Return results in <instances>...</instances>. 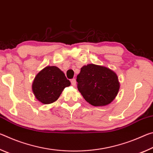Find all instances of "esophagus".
I'll list each match as a JSON object with an SVG mask.
<instances>
[{"instance_id":"34e87169","label":"esophagus","mask_w":153,"mask_h":153,"mask_svg":"<svg viewBox=\"0 0 153 153\" xmlns=\"http://www.w3.org/2000/svg\"><path fill=\"white\" fill-rule=\"evenodd\" d=\"M71 83L72 86H76V79H75V78L72 79L71 80Z\"/></svg>"}]
</instances>
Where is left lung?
Segmentation results:
<instances>
[{
	"label": "left lung",
	"instance_id": "1",
	"mask_svg": "<svg viewBox=\"0 0 153 153\" xmlns=\"http://www.w3.org/2000/svg\"><path fill=\"white\" fill-rule=\"evenodd\" d=\"M76 81L77 89L84 99L95 107L110 104L120 90L117 74L109 68L98 65L83 66Z\"/></svg>",
	"mask_w": 153,
	"mask_h": 153
}]
</instances>
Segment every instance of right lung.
I'll list each match as a JSON object with an SVG mask.
<instances>
[{
    "instance_id": "add662e5",
    "label": "right lung",
    "mask_w": 153,
    "mask_h": 153,
    "mask_svg": "<svg viewBox=\"0 0 153 153\" xmlns=\"http://www.w3.org/2000/svg\"><path fill=\"white\" fill-rule=\"evenodd\" d=\"M71 83L60 69L47 66L38 73L33 79L32 91L38 101L47 105L58 99L65 88Z\"/></svg>"
}]
</instances>
